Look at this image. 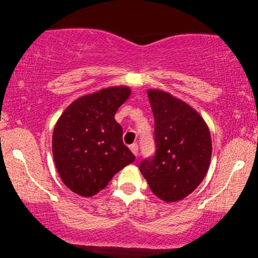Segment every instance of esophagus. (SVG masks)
<instances>
[{"label": "esophagus", "instance_id": "1", "mask_svg": "<svg viewBox=\"0 0 258 258\" xmlns=\"http://www.w3.org/2000/svg\"><path fill=\"white\" fill-rule=\"evenodd\" d=\"M130 150L132 151V153H134L135 156L139 155V146H137V144H132L130 146Z\"/></svg>", "mask_w": 258, "mask_h": 258}]
</instances>
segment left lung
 Segmentation results:
<instances>
[{
    "mask_svg": "<svg viewBox=\"0 0 258 258\" xmlns=\"http://www.w3.org/2000/svg\"><path fill=\"white\" fill-rule=\"evenodd\" d=\"M155 117L156 155L140 171L151 191L165 202L181 201L206 176L212 155L210 130L184 101L161 90H148Z\"/></svg>",
    "mask_w": 258,
    "mask_h": 258,
    "instance_id": "1",
    "label": "left lung"
}]
</instances>
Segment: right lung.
<instances>
[{"label":"right lung","mask_w":258,"mask_h":258,"mask_svg":"<svg viewBox=\"0 0 258 258\" xmlns=\"http://www.w3.org/2000/svg\"><path fill=\"white\" fill-rule=\"evenodd\" d=\"M131 95L127 86H112L75 100L57 119L52 153L62 182L75 194L91 197L105 188L118 171L135 161L114 119Z\"/></svg>","instance_id":"obj_1"}]
</instances>
